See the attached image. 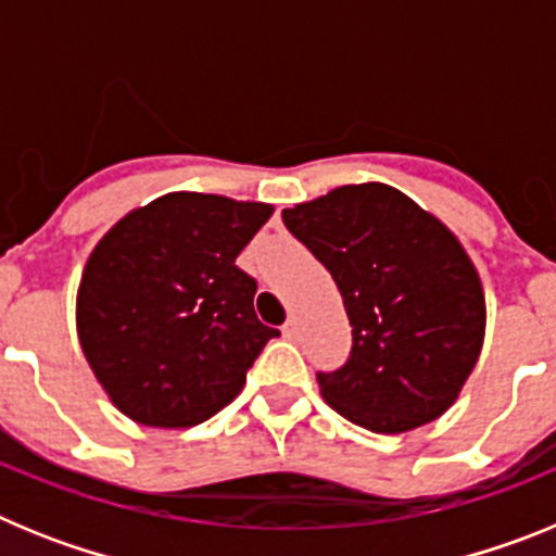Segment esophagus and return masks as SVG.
I'll return each mask as SVG.
<instances>
[{
  "label": "esophagus",
  "mask_w": 556,
  "mask_h": 556,
  "mask_svg": "<svg viewBox=\"0 0 556 556\" xmlns=\"http://www.w3.org/2000/svg\"><path fill=\"white\" fill-rule=\"evenodd\" d=\"M281 333H283V337H287V339H294V337H298V320H294V317H289V320L283 323Z\"/></svg>",
  "instance_id": "1"
}]
</instances>
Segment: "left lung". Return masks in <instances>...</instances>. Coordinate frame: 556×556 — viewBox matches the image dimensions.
<instances>
[{
  "label": "left lung",
  "instance_id": "obj_1",
  "mask_svg": "<svg viewBox=\"0 0 556 556\" xmlns=\"http://www.w3.org/2000/svg\"><path fill=\"white\" fill-rule=\"evenodd\" d=\"M283 225L331 273L353 326L345 365L317 372L326 404L378 434L437 420L476 367L488 320L459 239L384 184L339 186L283 211Z\"/></svg>",
  "mask_w": 556,
  "mask_h": 556
}]
</instances>
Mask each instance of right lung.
<instances>
[{"instance_id":"1","label":"right lung","mask_w":556,"mask_h":556,"mask_svg":"<svg viewBox=\"0 0 556 556\" xmlns=\"http://www.w3.org/2000/svg\"><path fill=\"white\" fill-rule=\"evenodd\" d=\"M273 205L172 191L113 225L88 255L77 337L116 409L159 429L228 406L278 328L253 312L236 255Z\"/></svg>"}]
</instances>
